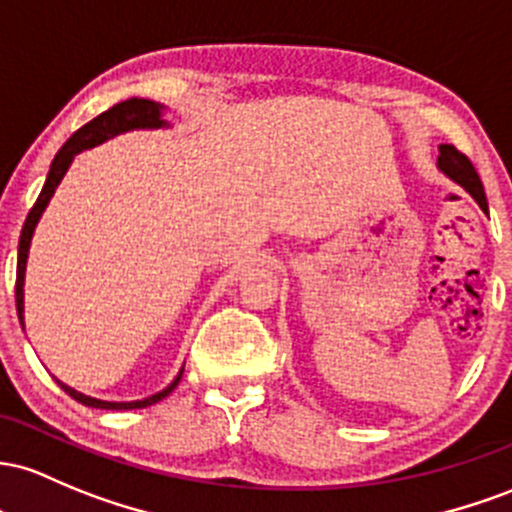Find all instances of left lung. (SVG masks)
Returning a JSON list of instances; mask_svg holds the SVG:
<instances>
[{
  "instance_id": "8db88e82",
  "label": "left lung",
  "mask_w": 512,
  "mask_h": 512,
  "mask_svg": "<svg viewBox=\"0 0 512 512\" xmlns=\"http://www.w3.org/2000/svg\"><path fill=\"white\" fill-rule=\"evenodd\" d=\"M438 169L447 176L450 181L459 183L472 198L479 203V208L488 212V203H486V193L484 186H481L479 174H476L474 164L464 157L459 149L452 145H440V157H438Z\"/></svg>"
}]
</instances>
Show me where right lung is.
I'll list each match as a JSON object with an SVG mask.
<instances>
[{
  "label": "right lung",
  "mask_w": 512,
  "mask_h": 512,
  "mask_svg": "<svg viewBox=\"0 0 512 512\" xmlns=\"http://www.w3.org/2000/svg\"><path fill=\"white\" fill-rule=\"evenodd\" d=\"M157 128H166L162 103L149 101V99L120 101L113 108H108V111H103L101 116H96L94 120H89V123L82 125V128L74 132L70 140L62 145L60 152L55 154L53 164H50V171H48V179H45L43 191H40L36 205H33L31 212H28L24 229H21L19 261H16V312H19L21 324H24V275H26V261H28V249H31L33 232H36L40 215H43V210L48 208V203H50V198H53L55 188L60 186L62 176H65L67 169H70L72 159L77 157L82 149L101 145V142L111 140V137L120 135V132L157 130ZM181 375H183V367H181L179 375H176V380L171 382L169 387L162 389V392L147 396V399H140V401H101V399H94V396H86L82 392H77V389L67 387V384H62L60 380H55V382L60 384V387L65 389V392L70 394L74 401H79V404H84V406H91V409L128 411V409H147V406H152V404H157V401L166 399V396L174 392L176 384L181 382Z\"/></svg>",
  "instance_id": "add662e5"
}]
</instances>
